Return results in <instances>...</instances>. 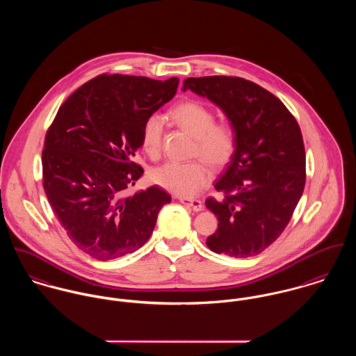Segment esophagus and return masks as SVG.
<instances>
[{
  "mask_svg": "<svg viewBox=\"0 0 356 356\" xmlns=\"http://www.w3.org/2000/svg\"><path fill=\"white\" fill-rule=\"evenodd\" d=\"M179 203L186 205V207H191L195 212H200L203 211V203L200 200H189V199H179Z\"/></svg>",
  "mask_w": 356,
  "mask_h": 356,
  "instance_id": "1",
  "label": "esophagus"
}]
</instances>
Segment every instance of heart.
<instances>
[{
    "instance_id": "heart-1",
    "label": "heart",
    "mask_w": 356,
    "mask_h": 356,
    "mask_svg": "<svg viewBox=\"0 0 356 356\" xmlns=\"http://www.w3.org/2000/svg\"><path fill=\"white\" fill-rule=\"evenodd\" d=\"M170 115L175 124L196 138V156L203 157L215 168H220L232 160L237 147L234 129L227 123H215L212 111L202 102H181L171 109ZM161 137L163 119L159 115H151L143 127V148L149 156L160 154ZM205 161H168L153 168L151 181L175 196H196L211 181V170Z\"/></svg>"
}]
</instances>
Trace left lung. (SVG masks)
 Masks as SVG:
<instances>
[{
    "label": "left lung",
    "mask_w": 356,
    "mask_h": 356,
    "mask_svg": "<svg viewBox=\"0 0 356 356\" xmlns=\"http://www.w3.org/2000/svg\"><path fill=\"white\" fill-rule=\"evenodd\" d=\"M182 90L219 106L237 137L236 152L215 184L225 197L205 202L219 222L207 247L232 257L259 254L282 234L305 191L300 127L281 100L244 78H188Z\"/></svg>",
    "instance_id": "1"
}]
</instances>
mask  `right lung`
<instances>
[{
	"label": "right lung",
	"mask_w": 356,
	"mask_h": 356,
	"mask_svg": "<svg viewBox=\"0 0 356 356\" xmlns=\"http://www.w3.org/2000/svg\"><path fill=\"white\" fill-rule=\"evenodd\" d=\"M179 79L102 74L58 108L42 151L51 209L70 240L97 260L131 254L151 237L171 196L157 188L126 195L144 170L133 161L145 120L170 102Z\"/></svg>",
	"instance_id": "1"
}]
</instances>
